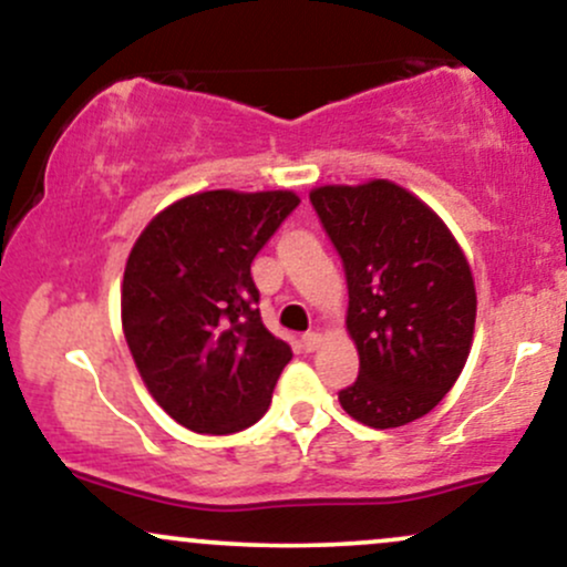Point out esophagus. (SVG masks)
<instances>
[{
    "instance_id": "34e87169",
    "label": "esophagus",
    "mask_w": 567,
    "mask_h": 567,
    "mask_svg": "<svg viewBox=\"0 0 567 567\" xmlns=\"http://www.w3.org/2000/svg\"><path fill=\"white\" fill-rule=\"evenodd\" d=\"M301 343H303L306 351H317V349H320V343H322V336L320 333H303Z\"/></svg>"
}]
</instances>
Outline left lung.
<instances>
[{"label": "left lung", "instance_id": "left-lung-1", "mask_svg": "<svg viewBox=\"0 0 567 567\" xmlns=\"http://www.w3.org/2000/svg\"><path fill=\"white\" fill-rule=\"evenodd\" d=\"M349 288L360 375L338 392L373 429L410 424L451 392L470 357L477 292L447 226L392 181L309 194Z\"/></svg>", "mask_w": 567, "mask_h": 567}]
</instances>
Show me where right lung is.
<instances>
[{"label": "right lung", "instance_id": "obj_1", "mask_svg": "<svg viewBox=\"0 0 567 567\" xmlns=\"http://www.w3.org/2000/svg\"><path fill=\"white\" fill-rule=\"evenodd\" d=\"M292 192H202L143 229L122 279V328L154 400L197 434L269 410L292 351L258 311L250 264L298 207Z\"/></svg>", "mask_w": 567, "mask_h": 567}]
</instances>
